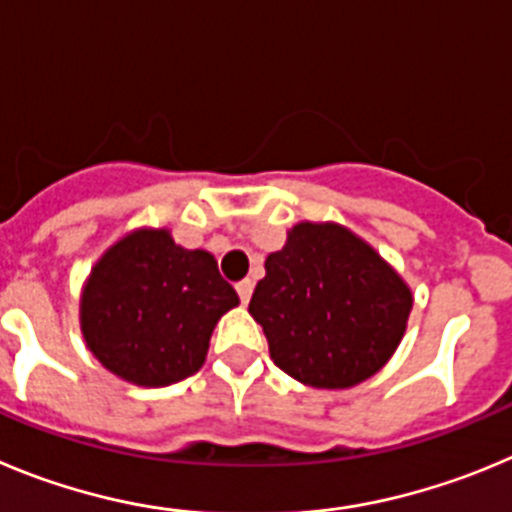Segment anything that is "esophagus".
Masks as SVG:
<instances>
[{"instance_id": "1", "label": "esophagus", "mask_w": 512, "mask_h": 512, "mask_svg": "<svg viewBox=\"0 0 512 512\" xmlns=\"http://www.w3.org/2000/svg\"><path fill=\"white\" fill-rule=\"evenodd\" d=\"M234 288H237L239 301L247 303V301H250V296H252V290H255V283H252L250 278H245V280H239V283L234 285Z\"/></svg>"}]
</instances>
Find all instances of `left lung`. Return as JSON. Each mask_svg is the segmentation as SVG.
I'll return each mask as SVG.
<instances>
[{"mask_svg":"<svg viewBox=\"0 0 512 512\" xmlns=\"http://www.w3.org/2000/svg\"><path fill=\"white\" fill-rule=\"evenodd\" d=\"M265 270L250 313L275 365L303 385L352 388L375 375L403 339L411 290L344 227L298 224Z\"/></svg>","mask_w":512,"mask_h":512,"instance_id":"1","label":"left lung"}]
</instances>
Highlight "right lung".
<instances>
[{
	"mask_svg": "<svg viewBox=\"0 0 512 512\" xmlns=\"http://www.w3.org/2000/svg\"><path fill=\"white\" fill-rule=\"evenodd\" d=\"M237 303L209 252L183 250L165 229H142L96 262L81 329L107 370L155 388L204 365L216 321Z\"/></svg>",
	"mask_w": 512,
	"mask_h": 512,
	"instance_id": "obj_1",
	"label": "right lung"
}]
</instances>
